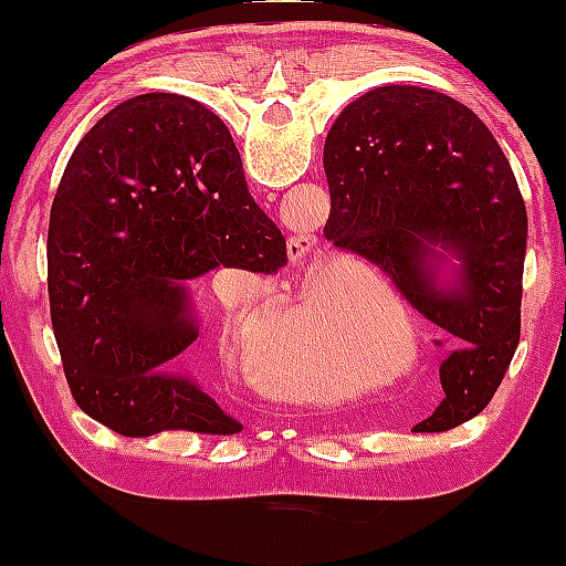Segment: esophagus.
<instances>
[{"label": "esophagus", "instance_id": "obj_1", "mask_svg": "<svg viewBox=\"0 0 566 566\" xmlns=\"http://www.w3.org/2000/svg\"><path fill=\"white\" fill-rule=\"evenodd\" d=\"M314 247H316V239L314 237H305V233H301V237H292L290 239V244H287V255H290V261H305V258L311 255V252H314Z\"/></svg>", "mask_w": 566, "mask_h": 566}]
</instances>
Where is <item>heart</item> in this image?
I'll use <instances>...</instances> for the list:
<instances>
[{
	"label": "heart",
	"mask_w": 566,
	"mask_h": 566,
	"mask_svg": "<svg viewBox=\"0 0 566 566\" xmlns=\"http://www.w3.org/2000/svg\"><path fill=\"white\" fill-rule=\"evenodd\" d=\"M378 327L367 303H350L335 290H311L292 303L250 346V375L282 399L329 401L346 391L343 340ZM394 329H401L394 322Z\"/></svg>",
	"instance_id": "obj_1"
}]
</instances>
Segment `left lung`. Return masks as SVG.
Segmentation results:
<instances>
[{
	"instance_id": "8db88e82",
	"label": "left lung",
	"mask_w": 566,
	"mask_h": 566,
	"mask_svg": "<svg viewBox=\"0 0 566 566\" xmlns=\"http://www.w3.org/2000/svg\"><path fill=\"white\" fill-rule=\"evenodd\" d=\"M324 172V237L378 265L454 346L439 367L444 399L412 431L476 418L518 346L527 255V207L495 135L450 95L386 84L337 116ZM447 256L453 282L439 285Z\"/></svg>"
}]
</instances>
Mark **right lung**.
<instances>
[{
    "instance_id": "obj_1",
    "label": "right lung",
    "mask_w": 566,
    "mask_h": 566,
    "mask_svg": "<svg viewBox=\"0 0 566 566\" xmlns=\"http://www.w3.org/2000/svg\"><path fill=\"white\" fill-rule=\"evenodd\" d=\"M284 263L218 114L175 93L119 103L74 148L50 212V316L76 405L122 437L242 431L170 369L199 335L191 279Z\"/></svg>"
}]
</instances>
